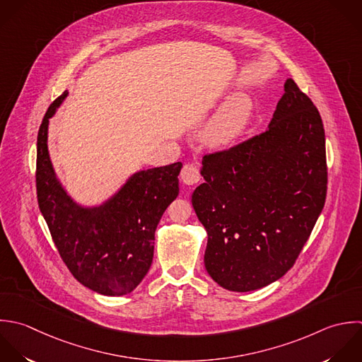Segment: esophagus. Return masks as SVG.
<instances>
[{
    "label": "esophagus",
    "mask_w": 362,
    "mask_h": 362,
    "mask_svg": "<svg viewBox=\"0 0 362 362\" xmlns=\"http://www.w3.org/2000/svg\"><path fill=\"white\" fill-rule=\"evenodd\" d=\"M180 177L186 185H194L200 180V173L193 163H186L180 172Z\"/></svg>",
    "instance_id": "obj_1"
}]
</instances>
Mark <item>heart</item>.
Listing matches in <instances>:
<instances>
[{
  "instance_id": "1",
  "label": "heart",
  "mask_w": 362,
  "mask_h": 362,
  "mask_svg": "<svg viewBox=\"0 0 362 362\" xmlns=\"http://www.w3.org/2000/svg\"><path fill=\"white\" fill-rule=\"evenodd\" d=\"M252 103L247 95H235L213 117L203 131L204 141L216 148L233 144L245 129L251 117Z\"/></svg>"
}]
</instances>
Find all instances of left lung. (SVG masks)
Returning a JSON list of instances; mask_svg holds the SVG:
<instances>
[{"label":"left lung","instance_id":"left-lung-1","mask_svg":"<svg viewBox=\"0 0 362 362\" xmlns=\"http://www.w3.org/2000/svg\"><path fill=\"white\" fill-rule=\"evenodd\" d=\"M202 176L192 204L209 234V275L233 292L278 281L295 265L326 202L319 110L288 78L268 129L204 155Z\"/></svg>","mask_w":362,"mask_h":362}]
</instances>
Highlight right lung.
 I'll use <instances>...</instances> for the list:
<instances>
[{"label": "right lung", "instance_id": "right-lung-1", "mask_svg": "<svg viewBox=\"0 0 362 362\" xmlns=\"http://www.w3.org/2000/svg\"><path fill=\"white\" fill-rule=\"evenodd\" d=\"M67 95L47 108L37 132L36 194L57 252L70 274L86 288L119 296L134 291L153 258L158 223L179 194L176 162L135 173L100 207L76 204L57 182L47 152V124Z\"/></svg>", "mask_w": 362, "mask_h": 362}]
</instances>
